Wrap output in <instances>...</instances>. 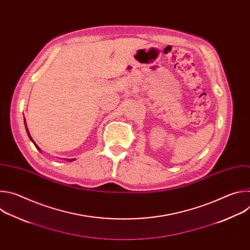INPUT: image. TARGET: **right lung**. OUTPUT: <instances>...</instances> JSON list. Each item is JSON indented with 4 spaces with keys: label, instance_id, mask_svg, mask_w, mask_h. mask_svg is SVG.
I'll return each instance as SVG.
<instances>
[{
    "label": "right lung",
    "instance_id": "add662e5",
    "mask_svg": "<svg viewBox=\"0 0 250 250\" xmlns=\"http://www.w3.org/2000/svg\"><path fill=\"white\" fill-rule=\"evenodd\" d=\"M23 121H24V126H25V130H26V133H27V135H28L29 139H30V140H31V141L33 142V145H34V146L38 148V150L42 152V149H41V148H40V147L38 146V145H37V144H35V142H34V140L32 139L31 135H30V133H29V131H28V128H27V125H26V122H25V119H23ZM74 160H76V159H74V158H72V159H67V161H70V162H71V161H74Z\"/></svg>",
    "mask_w": 250,
    "mask_h": 250
}]
</instances>
